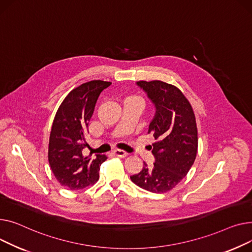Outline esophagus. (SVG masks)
<instances>
[{
    "mask_svg": "<svg viewBox=\"0 0 252 252\" xmlns=\"http://www.w3.org/2000/svg\"><path fill=\"white\" fill-rule=\"evenodd\" d=\"M114 155L117 156V157H119V158H125V157H127L128 154L125 153L124 151H121V150H115Z\"/></svg>",
    "mask_w": 252,
    "mask_h": 252,
    "instance_id": "34e87169",
    "label": "esophagus"
}]
</instances>
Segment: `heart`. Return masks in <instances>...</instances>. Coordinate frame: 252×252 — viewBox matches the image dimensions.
<instances>
[{"mask_svg":"<svg viewBox=\"0 0 252 252\" xmlns=\"http://www.w3.org/2000/svg\"><path fill=\"white\" fill-rule=\"evenodd\" d=\"M126 100H130V101H136V102H139L141 103V105H143V99L140 97V96H137V95H132V96H129L126 98Z\"/></svg>","mask_w":252,"mask_h":252,"instance_id":"1","label":"heart"}]
</instances>
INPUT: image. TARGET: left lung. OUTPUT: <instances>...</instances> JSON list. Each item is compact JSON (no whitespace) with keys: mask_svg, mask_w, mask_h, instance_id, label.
Returning <instances> with one entry per match:
<instances>
[{"mask_svg":"<svg viewBox=\"0 0 252 252\" xmlns=\"http://www.w3.org/2000/svg\"><path fill=\"white\" fill-rule=\"evenodd\" d=\"M154 102L156 114L149 126L153 134L155 162H143L140 173L131 181L154 193L173 189L189 172L197 154L198 138L195 115L190 102L175 85L159 80L136 83Z\"/></svg>","mask_w":252,"mask_h":252,"instance_id":"obj_1","label":"left lung"}]
</instances>
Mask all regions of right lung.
I'll list each match as a JSON object with an SVG mask.
<instances>
[{
  "label": "right lung",
  "instance_id": "right-lung-1",
  "mask_svg": "<svg viewBox=\"0 0 252 252\" xmlns=\"http://www.w3.org/2000/svg\"><path fill=\"white\" fill-rule=\"evenodd\" d=\"M112 83L102 80L85 82L71 91L59 107L49 141V162L56 179L70 190L94 185L99 178L105 155L84 157L85 134L100 93Z\"/></svg>",
  "mask_w": 252,
  "mask_h": 252
}]
</instances>
